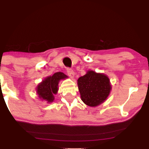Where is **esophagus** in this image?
I'll return each mask as SVG.
<instances>
[{
    "instance_id": "esophagus-1",
    "label": "esophagus",
    "mask_w": 149,
    "mask_h": 149,
    "mask_svg": "<svg viewBox=\"0 0 149 149\" xmlns=\"http://www.w3.org/2000/svg\"><path fill=\"white\" fill-rule=\"evenodd\" d=\"M66 71H67L68 75H69V76L71 77V78H73V77H74V73H74V71H73V70H72V69H70V68H68Z\"/></svg>"
}]
</instances>
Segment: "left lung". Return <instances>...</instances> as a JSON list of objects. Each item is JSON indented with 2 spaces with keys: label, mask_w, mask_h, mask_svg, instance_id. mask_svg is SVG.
Masks as SVG:
<instances>
[{
  "label": "left lung",
  "mask_w": 149,
  "mask_h": 149,
  "mask_svg": "<svg viewBox=\"0 0 149 149\" xmlns=\"http://www.w3.org/2000/svg\"><path fill=\"white\" fill-rule=\"evenodd\" d=\"M80 97L85 104L96 107L107 100L111 86L106 75L89 71L78 80Z\"/></svg>",
  "instance_id": "1"
}]
</instances>
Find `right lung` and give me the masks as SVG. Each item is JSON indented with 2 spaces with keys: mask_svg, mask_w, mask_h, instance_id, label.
<instances>
[{
  "mask_svg": "<svg viewBox=\"0 0 149 149\" xmlns=\"http://www.w3.org/2000/svg\"><path fill=\"white\" fill-rule=\"evenodd\" d=\"M67 78L64 73L57 72L52 76L46 78L37 87V93L39 97L46 100L47 102H52L54 100V94L58 91V83L61 79Z\"/></svg>",
  "mask_w": 149,
  "mask_h": 149,
  "instance_id": "right-lung-1",
  "label": "right lung"
}]
</instances>
